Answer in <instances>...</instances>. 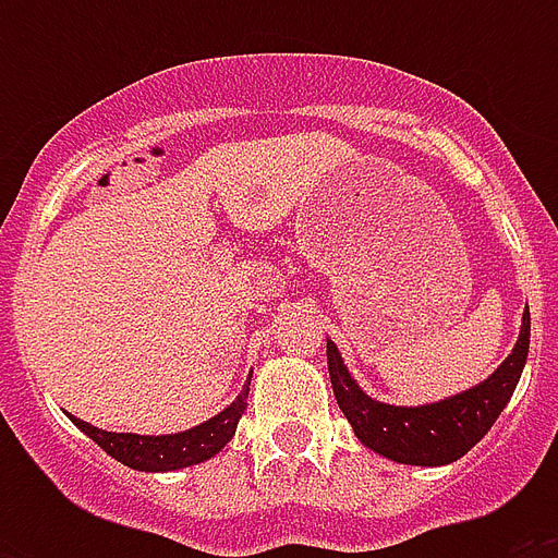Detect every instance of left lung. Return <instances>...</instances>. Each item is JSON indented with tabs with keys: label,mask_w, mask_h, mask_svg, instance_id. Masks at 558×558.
Listing matches in <instances>:
<instances>
[{
	"label": "left lung",
	"mask_w": 558,
	"mask_h": 558,
	"mask_svg": "<svg viewBox=\"0 0 558 558\" xmlns=\"http://www.w3.org/2000/svg\"><path fill=\"white\" fill-rule=\"evenodd\" d=\"M530 350V313L521 322L519 344L504 365L477 388L423 408H397L365 397L341 365L339 350L327 341V367L339 408L367 449L397 463L411 466H442L463 458L495 425L504 405L519 385Z\"/></svg>",
	"instance_id": "8db88e82"
}]
</instances>
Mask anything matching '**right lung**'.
<instances>
[{
    "instance_id": "1",
    "label": "right lung",
    "mask_w": 558,
    "mask_h": 558,
    "mask_svg": "<svg viewBox=\"0 0 558 558\" xmlns=\"http://www.w3.org/2000/svg\"><path fill=\"white\" fill-rule=\"evenodd\" d=\"M245 397H248V381H245L243 393L236 397V402H231L226 411H219L214 420L196 425L191 432L165 434V437L100 432V428L83 423L77 416H72V420L83 434H89L92 440L98 442L107 454H112L118 463L138 469V472H170V469L193 466V463L214 458L234 437L236 423H240V416L245 411Z\"/></svg>"
}]
</instances>
